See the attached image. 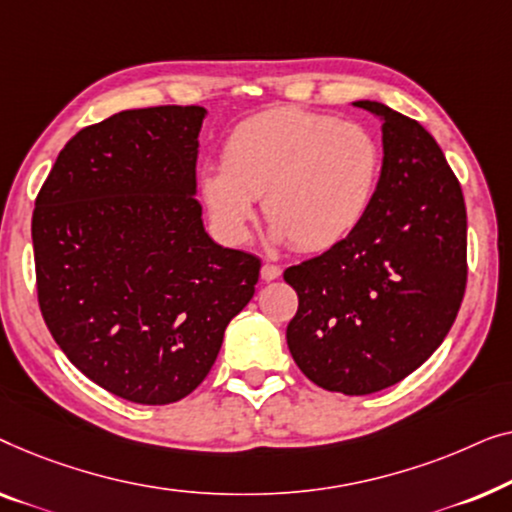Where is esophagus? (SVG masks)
Listing matches in <instances>:
<instances>
[{
	"mask_svg": "<svg viewBox=\"0 0 512 512\" xmlns=\"http://www.w3.org/2000/svg\"><path fill=\"white\" fill-rule=\"evenodd\" d=\"M280 266L278 264H271V262H266L264 266H262V280H266V283H269V280H276V278H280Z\"/></svg>",
	"mask_w": 512,
	"mask_h": 512,
	"instance_id": "34e87169",
	"label": "esophagus"
}]
</instances>
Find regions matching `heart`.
Instances as JSON below:
<instances>
[{
	"instance_id": "obj_1",
	"label": "heart",
	"mask_w": 512,
	"mask_h": 512,
	"mask_svg": "<svg viewBox=\"0 0 512 512\" xmlns=\"http://www.w3.org/2000/svg\"><path fill=\"white\" fill-rule=\"evenodd\" d=\"M380 176V148L369 129L334 115L280 106L243 120L206 167L199 190L213 225L243 241L255 201L290 246L318 253L343 241L369 211Z\"/></svg>"
}]
</instances>
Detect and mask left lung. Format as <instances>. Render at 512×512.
<instances>
[{"instance_id": "8db88e82", "label": "left lung", "mask_w": 512, "mask_h": 512, "mask_svg": "<svg viewBox=\"0 0 512 512\" xmlns=\"http://www.w3.org/2000/svg\"><path fill=\"white\" fill-rule=\"evenodd\" d=\"M383 171L352 234L285 269L299 297L287 345L308 380L362 397L427 362L455 322L466 276L462 185L420 122L378 102Z\"/></svg>"}]
</instances>
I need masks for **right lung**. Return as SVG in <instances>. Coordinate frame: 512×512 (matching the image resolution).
Returning a JSON list of instances; mask_svg holds the SVG:
<instances>
[{"instance_id": "right-lung-1", "label": "right lung", "mask_w": 512, "mask_h": 512, "mask_svg": "<svg viewBox=\"0 0 512 512\" xmlns=\"http://www.w3.org/2000/svg\"><path fill=\"white\" fill-rule=\"evenodd\" d=\"M206 113L150 106L81 129L34 204L43 322L83 376L146 406L197 390L262 266L218 246L201 222Z\"/></svg>"}]
</instances>
